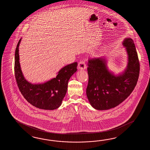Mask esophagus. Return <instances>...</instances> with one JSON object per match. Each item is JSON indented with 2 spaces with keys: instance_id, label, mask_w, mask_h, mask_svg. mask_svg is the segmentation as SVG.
<instances>
[{
  "instance_id": "obj_1",
  "label": "esophagus",
  "mask_w": 150,
  "mask_h": 150,
  "mask_svg": "<svg viewBox=\"0 0 150 150\" xmlns=\"http://www.w3.org/2000/svg\"><path fill=\"white\" fill-rule=\"evenodd\" d=\"M78 67L79 70H83V69H86L87 67H86V63L85 62L80 61L78 63Z\"/></svg>"
}]
</instances>
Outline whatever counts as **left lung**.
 I'll return each instance as SVG.
<instances>
[{
    "label": "left lung",
    "instance_id": "left-lung-1",
    "mask_svg": "<svg viewBox=\"0 0 150 150\" xmlns=\"http://www.w3.org/2000/svg\"><path fill=\"white\" fill-rule=\"evenodd\" d=\"M123 45L127 51L128 63L125 72L118 76L108 70L104 58L88 59L86 95L90 104L96 109L114 108L130 95L137 84L140 64L134 41L125 38Z\"/></svg>",
    "mask_w": 150,
    "mask_h": 150
}]
</instances>
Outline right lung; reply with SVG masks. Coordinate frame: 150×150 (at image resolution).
<instances>
[{
    "instance_id": "obj_1",
    "label": "right lung",
    "mask_w": 150,
    "mask_h": 150,
    "mask_svg": "<svg viewBox=\"0 0 150 150\" xmlns=\"http://www.w3.org/2000/svg\"><path fill=\"white\" fill-rule=\"evenodd\" d=\"M15 52L14 74L20 92L25 100L36 108L45 110L58 108L67 93V84L71 76L77 70V62L69 64L61 69L56 78L40 84H32L25 79L19 63V46Z\"/></svg>"
}]
</instances>
